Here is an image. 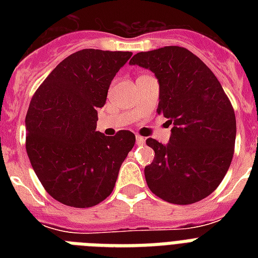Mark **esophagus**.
Wrapping results in <instances>:
<instances>
[{
	"mask_svg": "<svg viewBox=\"0 0 258 258\" xmlns=\"http://www.w3.org/2000/svg\"><path fill=\"white\" fill-rule=\"evenodd\" d=\"M146 139L143 137H141V135H137V143L138 145H145Z\"/></svg>",
	"mask_w": 258,
	"mask_h": 258,
	"instance_id": "1",
	"label": "esophagus"
}]
</instances>
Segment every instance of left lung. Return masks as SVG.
Listing matches in <instances>:
<instances>
[{
  "mask_svg": "<svg viewBox=\"0 0 258 258\" xmlns=\"http://www.w3.org/2000/svg\"><path fill=\"white\" fill-rule=\"evenodd\" d=\"M130 64L155 74L157 112L172 125L167 145L146 141L155 153L145 167L147 186L170 204L204 200L220 186L234 154L236 115L229 97L210 68L182 46L141 52Z\"/></svg>",
  "mask_w": 258,
  "mask_h": 258,
  "instance_id": "left-lung-1",
  "label": "left lung"
}]
</instances>
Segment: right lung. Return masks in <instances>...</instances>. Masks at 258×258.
<instances>
[{
  "instance_id": "right-lung-1",
  "label": "right lung",
  "mask_w": 258,
  "mask_h": 258,
  "mask_svg": "<svg viewBox=\"0 0 258 258\" xmlns=\"http://www.w3.org/2000/svg\"><path fill=\"white\" fill-rule=\"evenodd\" d=\"M131 52L83 49L64 58L38 87L26 112V153L54 200L92 208L112 192L135 135L96 131L97 108Z\"/></svg>"
}]
</instances>
